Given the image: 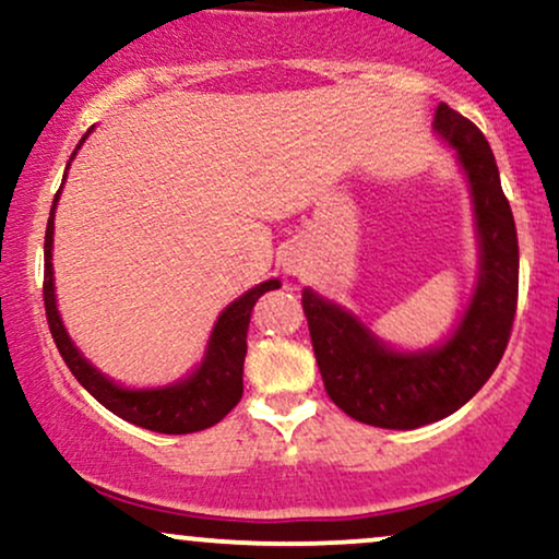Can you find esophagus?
<instances>
[{
  "label": "esophagus",
  "instance_id": "34e87169",
  "mask_svg": "<svg viewBox=\"0 0 559 559\" xmlns=\"http://www.w3.org/2000/svg\"><path fill=\"white\" fill-rule=\"evenodd\" d=\"M305 265L307 262L299 258V254H286L284 258V273L286 275H301L305 273Z\"/></svg>",
  "mask_w": 559,
  "mask_h": 559
}]
</instances>
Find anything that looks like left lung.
I'll use <instances>...</instances> for the list:
<instances>
[{"label": "left lung", "mask_w": 559, "mask_h": 559, "mask_svg": "<svg viewBox=\"0 0 559 559\" xmlns=\"http://www.w3.org/2000/svg\"><path fill=\"white\" fill-rule=\"evenodd\" d=\"M433 131L454 150L473 202L476 284L439 344L400 349L316 288L301 292L325 391L349 418L378 428L428 426L460 409L504 355L518 305V234L493 152L471 120L439 102Z\"/></svg>", "instance_id": "left-lung-1"}]
</instances>
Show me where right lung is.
I'll return each instance as SVG.
<instances>
[{
    "mask_svg": "<svg viewBox=\"0 0 559 559\" xmlns=\"http://www.w3.org/2000/svg\"><path fill=\"white\" fill-rule=\"evenodd\" d=\"M79 141L73 155L68 159L66 178L83 141ZM62 178V186H66ZM60 191L55 194L52 210H49L47 236H44V307H47V320L52 338L60 349L62 360L70 368V373L79 378V383L96 402L105 404L110 413L118 415L133 426L146 428V431L157 433H194L204 428L221 423L230 409L236 407L243 394V357H247V331L249 318H252V307L265 292L281 288L278 278H267L262 284L252 286L243 292L239 299H234L226 310L221 312L210 333L207 346H204V357L197 368L178 381L165 383V386H146L131 389L123 383L112 381L110 376L102 373L96 365L75 346L73 338L62 323L60 310H57V294H55V267H52V247H55V210L60 202Z\"/></svg>",
    "mask_w": 559,
    "mask_h": 559,
    "instance_id": "add662e5",
    "label": "right lung"
}]
</instances>
